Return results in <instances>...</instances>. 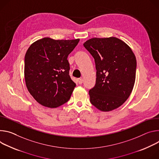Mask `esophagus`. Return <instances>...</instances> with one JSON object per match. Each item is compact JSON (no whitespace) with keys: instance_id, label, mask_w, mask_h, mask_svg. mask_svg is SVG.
Segmentation results:
<instances>
[{"instance_id":"obj_1","label":"esophagus","mask_w":159,"mask_h":159,"mask_svg":"<svg viewBox=\"0 0 159 159\" xmlns=\"http://www.w3.org/2000/svg\"><path fill=\"white\" fill-rule=\"evenodd\" d=\"M77 81H78V83L80 84H81L83 83V79H82V78H78V79L77 80Z\"/></svg>"}]
</instances>
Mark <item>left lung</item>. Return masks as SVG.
Instances as JSON below:
<instances>
[{
    "instance_id": "1",
    "label": "left lung",
    "mask_w": 159,
    "mask_h": 159,
    "mask_svg": "<svg viewBox=\"0 0 159 159\" xmlns=\"http://www.w3.org/2000/svg\"><path fill=\"white\" fill-rule=\"evenodd\" d=\"M95 62L97 78L90 102L103 112L114 110L129 97L135 82L136 59L131 48L116 37L93 38L83 43Z\"/></svg>"
}]
</instances>
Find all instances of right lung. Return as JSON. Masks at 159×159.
Here are the masks:
<instances>
[{"instance_id": "1", "label": "right lung", "mask_w": 159, "mask_h": 159, "mask_svg": "<svg viewBox=\"0 0 159 159\" xmlns=\"http://www.w3.org/2000/svg\"><path fill=\"white\" fill-rule=\"evenodd\" d=\"M79 41L45 37L33 43L27 50L26 86L33 97L43 106L58 107L71 96L76 84L69 75L67 57Z\"/></svg>"}]
</instances>
